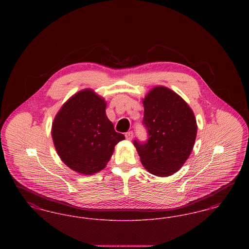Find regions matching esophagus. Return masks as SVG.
Segmentation results:
<instances>
[{
  "mask_svg": "<svg viewBox=\"0 0 249 249\" xmlns=\"http://www.w3.org/2000/svg\"><path fill=\"white\" fill-rule=\"evenodd\" d=\"M125 137H126V139H127L128 141H130V140L132 139V137H133V132H132L131 130H130V131H128V132H126Z\"/></svg>",
  "mask_w": 249,
  "mask_h": 249,
  "instance_id": "obj_1",
  "label": "esophagus"
}]
</instances>
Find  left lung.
Masks as SVG:
<instances>
[{
	"mask_svg": "<svg viewBox=\"0 0 249 249\" xmlns=\"http://www.w3.org/2000/svg\"><path fill=\"white\" fill-rule=\"evenodd\" d=\"M145 142L133 144L143 167L165 178L177 173L189 159L197 135V123L189 105L175 91L159 86L142 100Z\"/></svg>",
	"mask_w": 249,
	"mask_h": 249,
	"instance_id": "8db88e82",
	"label": "left lung"
}]
</instances>
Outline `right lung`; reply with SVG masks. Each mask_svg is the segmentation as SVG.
<instances>
[{
  "mask_svg": "<svg viewBox=\"0 0 249 249\" xmlns=\"http://www.w3.org/2000/svg\"><path fill=\"white\" fill-rule=\"evenodd\" d=\"M104 98L87 89L71 97L52 124V139L61 160L82 175L103 170L118 142L125 139L106 114Z\"/></svg>",
  "mask_w": 249,
  "mask_h": 249,
  "instance_id": "right-lung-1",
  "label": "right lung"
}]
</instances>
